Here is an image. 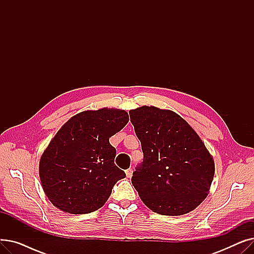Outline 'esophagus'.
Returning <instances> with one entry per match:
<instances>
[{"instance_id":"esophagus-1","label":"esophagus","mask_w":254,"mask_h":254,"mask_svg":"<svg viewBox=\"0 0 254 254\" xmlns=\"http://www.w3.org/2000/svg\"><path fill=\"white\" fill-rule=\"evenodd\" d=\"M126 175H127V178H130V177H131V175H132V169H131V168L126 170Z\"/></svg>"}]
</instances>
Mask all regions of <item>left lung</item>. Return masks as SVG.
<instances>
[{
  "mask_svg": "<svg viewBox=\"0 0 254 254\" xmlns=\"http://www.w3.org/2000/svg\"><path fill=\"white\" fill-rule=\"evenodd\" d=\"M129 117L143 151L131 183L143 203L170 216L195 209L207 196L215 172L201 138L170 110L143 106L130 110Z\"/></svg>",
  "mask_w": 254,
  "mask_h": 254,
  "instance_id": "obj_1",
  "label": "left lung"
}]
</instances>
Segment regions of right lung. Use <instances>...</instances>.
Wrapping results in <instances>:
<instances>
[{
	"label": "right lung",
	"instance_id": "right-lung-1",
	"mask_svg": "<svg viewBox=\"0 0 254 254\" xmlns=\"http://www.w3.org/2000/svg\"><path fill=\"white\" fill-rule=\"evenodd\" d=\"M128 123L125 110L100 109L73 116L42 154L39 175L49 201L71 214L100 209L126 173L114 164L109 142Z\"/></svg>",
	"mask_w": 254,
	"mask_h": 254
}]
</instances>
